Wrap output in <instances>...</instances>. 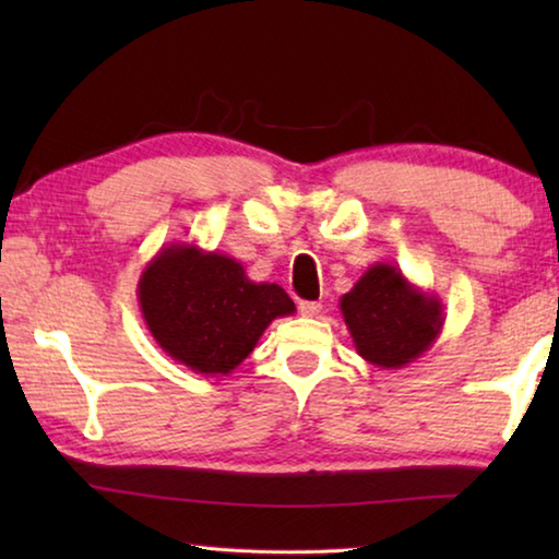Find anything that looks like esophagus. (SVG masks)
Returning a JSON list of instances; mask_svg holds the SVG:
<instances>
[{
  "label": "esophagus",
  "instance_id": "34e87169",
  "mask_svg": "<svg viewBox=\"0 0 559 559\" xmlns=\"http://www.w3.org/2000/svg\"><path fill=\"white\" fill-rule=\"evenodd\" d=\"M298 310H300L302 318H316L320 310H323V306H320V302H316V300H300Z\"/></svg>",
  "mask_w": 559,
  "mask_h": 559
}]
</instances>
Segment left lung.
Listing matches in <instances>:
<instances>
[{
    "mask_svg": "<svg viewBox=\"0 0 559 559\" xmlns=\"http://www.w3.org/2000/svg\"><path fill=\"white\" fill-rule=\"evenodd\" d=\"M340 310L357 355L380 370H402L429 353L447 320L439 296L380 261L340 298Z\"/></svg>",
    "mask_w": 559,
    "mask_h": 559,
    "instance_id": "1",
    "label": "left lung"
}]
</instances>
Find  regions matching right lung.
<instances>
[{"instance_id":"1","label":"right lung","mask_w":559,"mask_h":559,"mask_svg":"<svg viewBox=\"0 0 559 559\" xmlns=\"http://www.w3.org/2000/svg\"><path fill=\"white\" fill-rule=\"evenodd\" d=\"M138 302L163 353L204 377L231 374L273 320L296 313L276 283L251 281L236 259L189 241L147 261Z\"/></svg>"}]
</instances>
